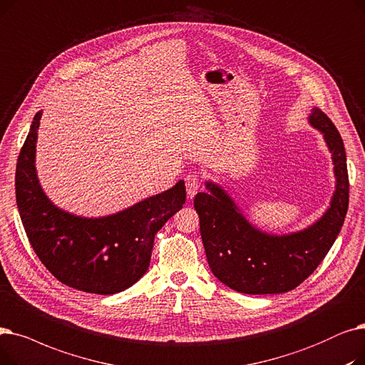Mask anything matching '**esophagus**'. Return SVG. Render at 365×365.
<instances>
[{"mask_svg":"<svg viewBox=\"0 0 365 365\" xmlns=\"http://www.w3.org/2000/svg\"><path fill=\"white\" fill-rule=\"evenodd\" d=\"M185 188H187V197L192 200L200 188V180L195 173H190L185 178Z\"/></svg>","mask_w":365,"mask_h":365,"instance_id":"1","label":"esophagus"}]
</instances>
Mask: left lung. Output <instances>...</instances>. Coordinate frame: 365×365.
Segmentation results:
<instances>
[{"mask_svg": "<svg viewBox=\"0 0 365 365\" xmlns=\"http://www.w3.org/2000/svg\"><path fill=\"white\" fill-rule=\"evenodd\" d=\"M331 154L334 192L324 214L307 227L270 233L257 227L232 195L207 180L195 210L207 264L229 288L244 294H281L299 287L319 266L337 239L349 205V178L341 136L333 121L314 107L307 117Z\"/></svg>", "mask_w": 365, "mask_h": 365, "instance_id": "1", "label": "left lung"}]
</instances>
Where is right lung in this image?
I'll return each mask as SVG.
<instances>
[{"instance_id": "1", "label": "right lung", "mask_w": 365, "mask_h": 365, "mask_svg": "<svg viewBox=\"0 0 365 365\" xmlns=\"http://www.w3.org/2000/svg\"><path fill=\"white\" fill-rule=\"evenodd\" d=\"M43 111L34 117L16 166V202L31 245L58 281L91 294L128 289L150 266L154 235L185 203V185L133 203L118 212L83 217L55 205L36 168Z\"/></svg>"}]
</instances>
